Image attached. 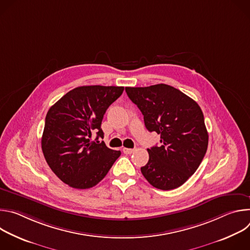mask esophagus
Segmentation results:
<instances>
[{"instance_id":"esophagus-1","label":"esophagus","mask_w":250,"mask_h":250,"mask_svg":"<svg viewBox=\"0 0 250 250\" xmlns=\"http://www.w3.org/2000/svg\"><path fill=\"white\" fill-rule=\"evenodd\" d=\"M123 151H124V153H125V154H131L133 151H134V149H131V148H123Z\"/></svg>"}]
</instances>
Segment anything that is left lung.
Segmentation results:
<instances>
[{"label":"left lung","instance_id":"left-lung-1","mask_svg":"<svg viewBox=\"0 0 250 250\" xmlns=\"http://www.w3.org/2000/svg\"><path fill=\"white\" fill-rule=\"evenodd\" d=\"M125 92L144 115L146 128L160 134L161 146L147 149L149 160L140 168L142 175L160 190L180 187L196 172L208 148L200 105L166 84L125 87Z\"/></svg>","mask_w":250,"mask_h":250}]
</instances>
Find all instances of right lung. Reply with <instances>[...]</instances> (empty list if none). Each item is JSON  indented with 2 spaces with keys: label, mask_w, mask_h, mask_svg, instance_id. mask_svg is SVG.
Wrapping results in <instances>:
<instances>
[{
  "label": "right lung",
  "mask_w": 250,
  "mask_h": 250,
  "mask_svg": "<svg viewBox=\"0 0 250 250\" xmlns=\"http://www.w3.org/2000/svg\"><path fill=\"white\" fill-rule=\"evenodd\" d=\"M124 87L82 86L65 94L45 118L42 137L44 158L59 179L75 189H89L108 174L120 150L106 147L101 128L109 106ZM97 133L96 141L90 138Z\"/></svg>",
  "instance_id": "right-lung-1"
}]
</instances>
